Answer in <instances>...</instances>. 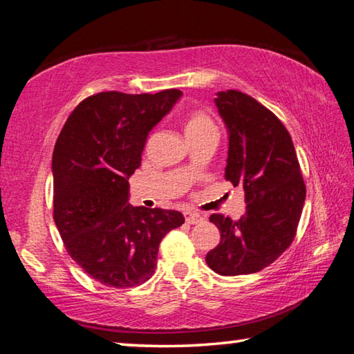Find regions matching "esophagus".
<instances>
[{"mask_svg": "<svg viewBox=\"0 0 354 354\" xmlns=\"http://www.w3.org/2000/svg\"><path fill=\"white\" fill-rule=\"evenodd\" d=\"M184 217H185V221H187V223H190V225H196V223H200V221L205 220L203 215L196 214V212H185Z\"/></svg>", "mask_w": 354, "mask_h": 354, "instance_id": "esophagus-1", "label": "esophagus"}]
</instances>
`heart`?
I'll list each match as a JSON object with an SVG mask.
<instances>
[{"instance_id":"1","label":"heart","mask_w":354,"mask_h":354,"mask_svg":"<svg viewBox=\"0 0 354 354\" xmlns=\"http://www.w3.org/2000/svg\"><path fill=\"white\" fill-rule=\"evenodd\" d=\"M184 133L187 139H195L206 134H217V127L206 112L190 111L184 118Z\"/></svg>"}]
</instances>
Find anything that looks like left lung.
I'll use <instances>...</instances> for the list:
<instances>
[{"label": "left lung", "instance_id": "obj_1", "mask_svg": "<svg viewBox=\"0 0 354 354\" xmlns=\"http://www.w3.org/2000/svg\"><path fill=\"white\" fill-rule=\"evenodd\" d=\"M215 106L230 134L225 178L242 184L247 212L237 221L221 214L209 217L220 243L206 262L223 277L256 273L295 239L306 185L289 131L272 111L239 91L218 92Z\"/></svg>", "mask_w": 354, "mask_h": 354}]
</instances>
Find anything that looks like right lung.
I'll return each mask as SVG.
<instances>
[{"label": "right lung", "mask_w": 354, "mask_h": 354, "mask_svg": "<svg viewBox=\"0 0 354 354\" xmlns=\"http://www.w3.org/2000/svg\"><path fill=\"white\" fill-rule=\"evenodd\" d=\"M101 92L70 113L53 151L55 221L65 248L88 277L127 289L153 277L159 243L184 223L181 212L134 207L128 179L148 133L181 98Z\"/></svg>", "instance_id": "add662e5"}]
</instances>
